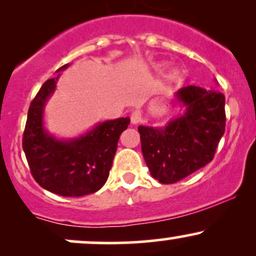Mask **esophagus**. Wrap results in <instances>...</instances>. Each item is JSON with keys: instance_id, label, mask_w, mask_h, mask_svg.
<instances>
[{"instance_id": "34e87169", "label": "esophagus", "mask_w": 256, "mask_h": 256, "mask_svg": "<svg viewBox=\"0 0 256 256\" xmlns=\"http://www.w3.org/2000/svg\"><path fill=\"white\" fill-rule=\"evenodd\" d=\"M130 119H131L132 124H138V122H142V113H140V110L132 112Z\"/></svg>"}]
</instances>
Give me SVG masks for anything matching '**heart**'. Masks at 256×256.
<instances>
[{
    "mask_svg": "<svg viewBox=\"0 0 256 256\" xmlns=\"http://www.w3.org/2000/svg\"><path fill=\"white\" fill-rule=\"evenodd\" d=\"M162 68V64H158V70H161ZM182 78V72L179 68H173L171 72L168 73V76H167V79H168L171 83H178L179 80H180Z\"/></svg>",
    "mask_w": 256,
    "mask_h": 256,
    "instance_id": "1",
    "label": "heart"
}]
</instances>
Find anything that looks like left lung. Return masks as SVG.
<instances>
[{
	"mask_svg": "<svg viewBox=\"0 0 256 256\" xmlns=\"http://www.w3.org/2000/svg\"><path fill=\"white\" fill-rule=\"evenodd\" d=\"M172 104L184 108L162 128L138 126L142 152L152 178L173 184L213 160L225 132V96L189 85L174 94Z\"/></svg>",
	"mask_w": 256,
	"mask_h": 256,
	"instance_id": "1",
	"label": "left lung"
}]
</instances>
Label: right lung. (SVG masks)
Masks as SVG:
<instances>
[{
    "label": "right lung",
    "instance_id": "add662e5",
    "mask_svg": "<svg viewBox=\"0 0 256 256\" xmlns=\"http://www.w3.org/2000/svg\"><path fill=\"white\" fill-rule=\"evenodd\" d=\"M42 85L28 108L22 149L32 177L48 192L67 198L96 192L107 182L122 132L130 118L98 122L70 140H58L44 128V108L56 89L60 73Z\"/></svg>",
    "mask_w": 256,
    "mask_h": 256
}]
</instances>
